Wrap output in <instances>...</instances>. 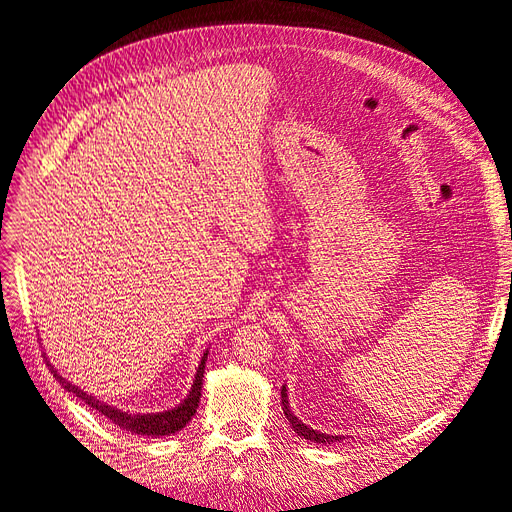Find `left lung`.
I'll use <instances>...</instances> for the list:
<instances>
[{
  "label": "left lung",
  "instance_id": "obj_1",
  "mask_svg": "<svg viewBox=\"0 0 512 512\" xmlns=\"http://www.w3.org/2000/svg\"><path fill=\"white\" fill-rule=\"evenodd\" d=\"M282 410H284V416H286L288 425L292 427V431L297 433L299 438H305V440H309V442H316V444H324V446H327V444H333V442H342V440H346L344 436H331V433L316 431V429H312L309 425H305L303 421H299L297 414H294V412L290 410V401H288L286 384H282Z\"/></svg>",
  "mask_w": 512,
  "mask_h": 512
}]
</instances>
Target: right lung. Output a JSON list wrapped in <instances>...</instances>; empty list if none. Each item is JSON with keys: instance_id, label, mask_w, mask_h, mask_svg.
<instances>
[{"instance_id": "add662e5", "label": "right lung", "mask_w": 512, "mask_h": 512, "mask_svg": "<svg viewBox=\"0 0 512 512\" xmlns=\"http://www.w3.org/2000/svg\"><path fill=\"white\" fill-rule=\"evenodd\" d=\"M207 354H209V348L203 352V356H200V363H198V369H196V374H194V382H192L190 393L185 395L175 408H168V410H162V412H147V414L145 412L121 410L117 406L106 404V401H100L98 397L83 391L81 386H76L70 380H66L64 376H59V371L55 369V365H51V361L46 359V352H44V359H46V365H49V369H51L53 378L61 386H64V391H68V393L76 395L79 399H83L87 406L96 408V412L104 414L108 421H113L121 429L138 433V436L160 438V436H170V433L181 431L185 425L192 421V416L196 414V408L200 404V393H203V378H205Z\"/></svg>"}]
</instances>
